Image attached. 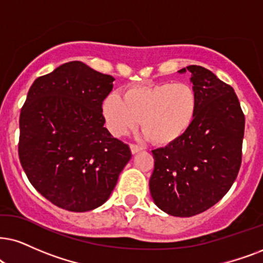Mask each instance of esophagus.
<instances>
[{
    "label": "esophagus",
    "mask_w": 263,
    "mask_h": 263,
    "mask_svg": "<svg viewBox=\"0 0 263 263\" xmlns=\"http://www.w3.org/2000/svg\"><path fill=\"white\" fill-rule=\"evenodd\" d=\"M129 148H131L132 154H136V153H138V152L142 151V148L139 147V145H137V144H131V145H129Z\"/></svg>",
    "instance_id": "esophagus-1"
}]
</instances>
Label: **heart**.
I'll return each instance as SVG.
<instances>
[{
	"mask_svg": "<svg viewBox=\"0 0 263 263\" xmlns=\"http://www.w3.org/2000/svg\"><path fill=\"white\" fill-rule=\"evenodd\" d=\"M102 111L108 129L116 137L127 134L141 120L143 132L154 144L168 145L192 126L198 111V95L188 84L134 86L122 97L108 95Z\"/></svg>",
	"mask_w": 263,
	"mask_h": 263,
	"instance_id": "b5f03b06",
	"label": "heart"
}]
</instances>
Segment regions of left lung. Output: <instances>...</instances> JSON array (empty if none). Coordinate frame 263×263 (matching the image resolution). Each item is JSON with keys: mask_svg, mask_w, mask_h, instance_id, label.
Masks as SVG:
<instances>
[{"mask_svg": "<svg viewBox=\"0 0 263 263\" xmlns=\"http://www.w3.org/2000/svg\"><path fill=\"white\" fill-rule=\"evenodd\" d=\"M198 95L194 121L178 141L152 151L149 189L155 205L171 216L191 217L224 197L241 164L245 118L233 87L208 69L189 65Z\"/></svg>", "mask_w": 263, "mask_h": 263, "instance_id": "1", "label": "left lung"}]
</instances>
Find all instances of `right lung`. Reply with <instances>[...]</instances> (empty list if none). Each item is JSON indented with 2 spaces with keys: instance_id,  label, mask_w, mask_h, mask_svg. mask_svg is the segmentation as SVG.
Instances as JSON below:
<instances>
[{
  "instance_id": "right-lung-1",
  "label": "right lung",
  "mask_w": 263,
  "mask_h": 263,
  "mask_svg": "<svg viewBox=\"0 0 263 263\" xmlns=\"http://www.w3.org/2000/svg\"><path fill=\"white\" fill-rule=\"evenodd\" d=\"M114 78L65 63L31 85L19 119V159L30 183L52 204L85 212L104 204L131 159L104 127L102 104Z\"/></svg>"
}]
</instances>
